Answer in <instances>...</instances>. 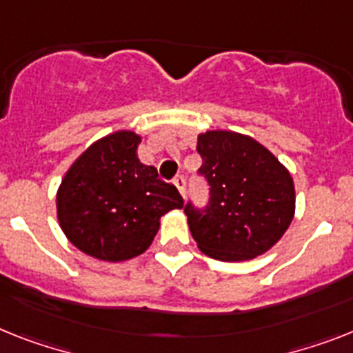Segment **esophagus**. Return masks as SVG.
<instances>
[{
	"mask_svg": "<svg viewBox=\"0 0 353 353\" xmlns=\"http://www.w3.org/2000/svg\"><path fill=\"white\" fill-rule=\"evenodd\" d=\"M174 185L177 186V190H179V194L185 197L186 194V179L183 176H176V179H174Z\"/></svg>",
	"mask_w": 353,
	"mask_h": 353,
	"instance_id": "1",
	"label": "esophagus"
}]
</instances>
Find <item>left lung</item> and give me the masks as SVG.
Instances as JSON below:
<instances>
[{
    "instance_id": "left-lung-1",
    "label": "left lung",
    "mask_w": 353,
    "mask_h": 353,
    "mask_svg": "<svg viewBox=\"0 0 353 353\" xmlns=\"http://www.w3.org/2000/svg\"><path fill=\"white\" fill-rule=\"evenodd\" d=\"M199 174L210 185L206 208L188 203L192 236L199 250L222 262L251 260L282 239L294 217V183L263 145L233 131L197 138Z\"/></svg>"
}]
</instances>
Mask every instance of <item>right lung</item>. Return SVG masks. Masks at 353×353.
Listing matches in <instances>:
<instances>
[{
  "label": "right lung",
  "instance_id": "1",
  "mask_svg": "<svg viewBox=\"0 0 353 353\" xmlns=\"http://www.w3.org/2000/svg\"><path fill=\"white\" fill-rule=\"evenodd\" d=\"M141 138L117 131L75 159L57 190V219L68 241L103 262L134 259L152 244L159 219L183 197L138 159Z\"/></svg>",
  "mask_w": 353,
  "mask_h": 353
}]
</instances>
